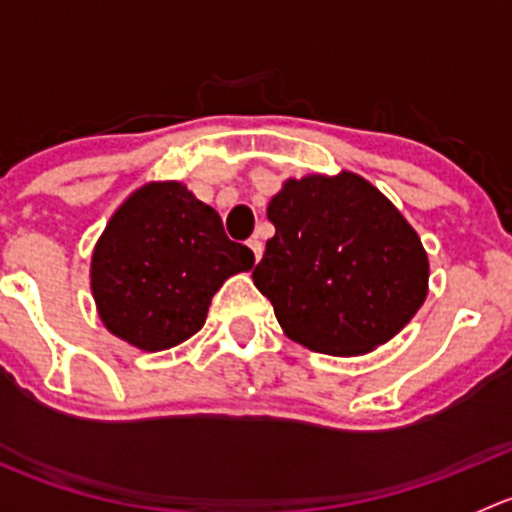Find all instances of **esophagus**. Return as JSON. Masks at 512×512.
Returning a JSON list of instances; mask_svg holds the SVG:
<instances>
[{
    "label": "esophagus",
    "mask_w": 512,
    "mask_h": 512,
    "mask_svg": "<svg viewBox=\"0 0 512 512\" xmlns=\"http://www.w3.org/2000/svg\"><path fill=\"white\" fill-rule=\"evenodd\" d=\"M247 245H250L252 255H255V262H260V257H262V250H265V247H262V242L257 240V237H250V240H247Z\"/></svg>",
    "instance_id": "esophagus-1"
}]
</instances>
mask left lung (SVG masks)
<instances>
[{"label": "left lung", "instance_id": "8db88e82", "mask_svg": "<svg viewBox=\"0 0 512 512\" xmlns=\"http://www.w3.org/2000/svg\"><path fill=\"white\" fill-rule=\"evenodd\" d=\"M267 218L275 237L252 280L302 347L371 352L426 299L428 260L414 227L359 175L287 180Z\"/></svg>", "mask_w": 512, "mask_h": 512}]
</instances>
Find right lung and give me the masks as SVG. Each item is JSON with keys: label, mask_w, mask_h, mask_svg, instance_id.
I'll return each mask as SVG.
<instances>
[{"label": "right lung", "mask_w": 512, "mask_h": 512, "mask_svg": "<svg viewBox=\"0 0 512 512\" xmlns=\"http://www.w3.org/2000/svg\"><path fill=\"white\" fill-rule=\"evenodd\" d=\"M252 265L250 247L225 235L210 205L180 183H151L103 230L91 289L108 332L160 352L200 332L213 294Z\"/></svg>", "instance_id": "right-lung-1"}]
</instances>
